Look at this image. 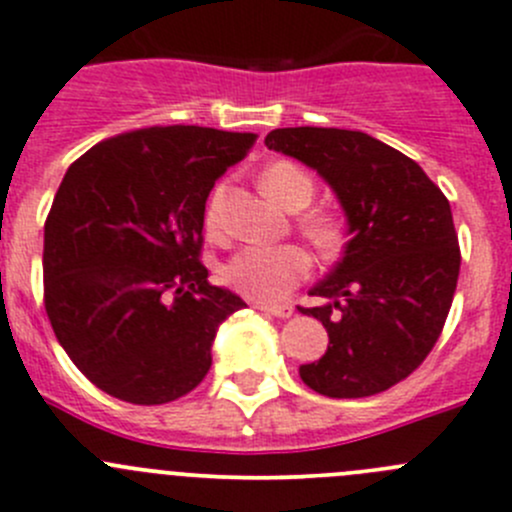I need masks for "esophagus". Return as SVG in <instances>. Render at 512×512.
I'll use <instances>...</instances> for the list:
<instances>
[{
  "instance_id": "34e87169",
  "label": "esophagus",
  "mask_w": 512,
  "mask_h": 512,
  "mask_svg": "<svg viewBox=\"0 0 512 512\" xmlns=\"http://www.w3.org/2000/svg\"><path fill=\"white\" fill-rule=\"evenodd\" d=\"M257 310H262V313L267 315H275V318H290L293 315V305H267V303H257L255 305Z\"/></svg>"
}]
</instances>
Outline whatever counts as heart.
I'll list each match as a JSON object with an SVG mask.
<instances>
[{"label":"heart","mask_w":512,"mask_h":512,"mask_svg":"<svg viewBox=\"0 0 512 512\" xmlns=\"http://www.w3.org/2000/svg\"><path fill=\"white\" fill-rule=\"evenodd\" d=\"M262 189L288 212H300L315 197V179L293 161H275L262 174ZM204 227L217 234L222 227V189H214L204 209ZM298 232L321 257H336L346 245V222L333 209H308L298 217ZM313 272V257L300 245L242 247L227 265L222 278L234 293L257 303H280Z\"/></svg>","instance_id":"1"}]
</instances>
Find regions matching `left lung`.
Masks as SVG:
<instances>
[{
  "instance_id": "8db88e82",
  "label": "left lung",
  "mask_w": 512,
  "mask_h": 512,
  "mask_svg": "<svg viewBox=\"0 0 512 512\" xmlns=\"http://www.w3.org/2000/svg\"><path fill=\"white\" fill-rule=\"evenodd\" d=\"M265 146L303 161L336 191L348 217L341 262L305 308L328 331L321 361L300 379L331 399L381 394L422 366L460 278V242L447 197L417 161L369 133L275 128Z\"/></svg>"
}]
</instances>
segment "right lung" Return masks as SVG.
Here are the masks:
<instances>
[{"label": "right lung", "mask_w": 512, "mask_h": 512, "mask_svg": "<svg viewBox=\"0 0 512 512\" xmlns=\"http://www.w3.org/2000/svg\"><path fill=\"white\" fill-rule=\"evenodd\" d=\"M255 133L151 126L73 161L45 219V310L90 384L166 404L202 384L219 323L245 308L209 283L204 207Z\"/></svg>", "instance_id": "obj_1"}]
</instances>
